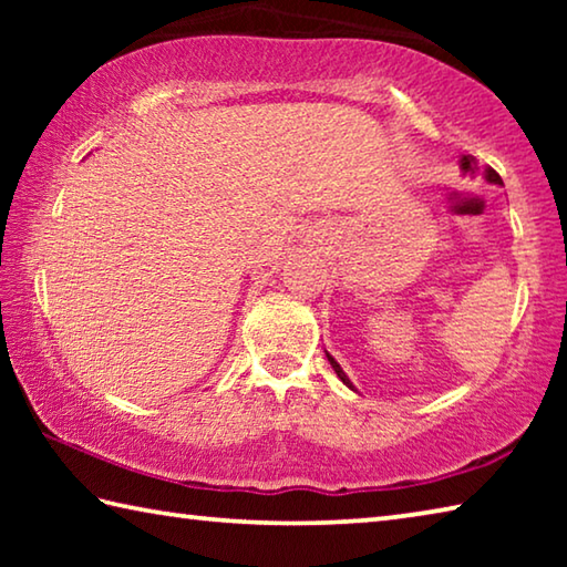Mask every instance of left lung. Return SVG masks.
Masks as SVG:
<instances>
[{
	"instance_id": "left-lung-1",
	"label": "left lung",
	"mask_w": 567,
	"mask_h": 567,
	"mask_svg": "<svg viewBox=\"0 0 567 567\" xmlns=\"http://www.w3.org/2000/svg\"><path fill=\"white\" fill-rule=\"evenodd\" d=\"M460 167H463V172H470V175H475V172H477V162H475V157L465 155L463 159H460ZM485 179L491 182V185H503L501 175H497V172H495L493 167H485ZM324 354H328V360H330V364H332V370L338 372V378H340V380L344 382V385H348L350 390H354V385H352V382H350V378L344 375V372H342V368H340V364H338V360H334L330 352H324ZM354 392H358V390H354Z\"/></svg>"
}]
</instances>
